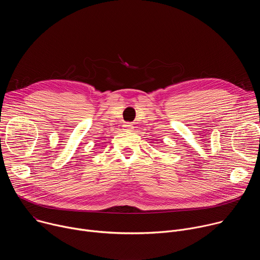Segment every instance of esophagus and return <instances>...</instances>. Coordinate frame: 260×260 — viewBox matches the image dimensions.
Segmentation results:
<instances>
[{
    "mask_svg": "<svg viewBox=\"0 0 260 260\" xmlns=\"http://www.w3.org/2000/svg\"><path fill=\"white\" fill-rule=\"evenodd\" d=\"M122 127H123L124 132H132L134 129V125L132 123H124L122 125Z\"/></svg>",
    "mask_w": 260,
    "mask_h": 260,
    "instance_id": "34e87169",
    "label": "esophagus"
}]
</instances>
